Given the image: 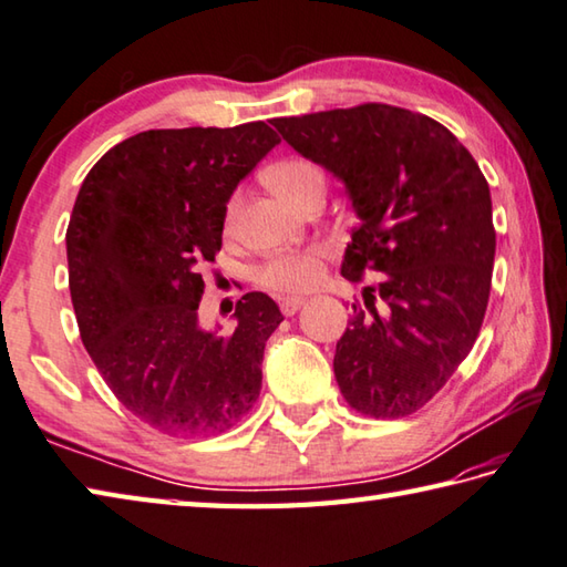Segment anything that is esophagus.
I'll return each instance as SVG.
<instances>
[{"mask_svg": "<svg viewBox=\"0 0 567 567\" xmlns=\"http://www.w3.org/2000/svg\"><path fill=\"white\" fill-rule=\"evenodd\" d=\"M302 305H305V297H282L280 299V309H282L285 317L297 315V309Z\"/></svg>", "mask_w": 567, "mask_h": 567, "instance_id": "1", "label": "esophagus"}]
</instances>
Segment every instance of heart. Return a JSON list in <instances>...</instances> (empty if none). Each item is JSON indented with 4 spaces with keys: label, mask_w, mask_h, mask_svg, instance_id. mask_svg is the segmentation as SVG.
I'll list each match as a JSON object with an SVG mask.
<instances>
[{
    "label": "heart",
    "mask_w": 567,
    "mask_h": 567,
    "mask_svg": "<svg viewBox=\"0 0 567 567\" xmlns=\"http://www.w3.org/2000/svg\"><path fill=\"white\" fill-rule=\"evenodd\" d=\"M268 182L285 202L295 204L297 196L312 184H324V174L309 159H285L268 169ZM240 198L233 196L226 206V230L236 228ZM324 248H307L299 252L277 255L258 272V280L277 292H307L324 275Z\"/></svg>",
    "instance_id": "obj_1"
}]
</instances>
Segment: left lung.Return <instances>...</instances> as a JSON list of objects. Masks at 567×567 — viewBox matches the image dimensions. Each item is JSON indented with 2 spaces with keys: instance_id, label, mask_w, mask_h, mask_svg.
Segmentation results:
<instances>
[{
  "instance_id": "1",
  "label": "left lung",
  "mask_w": 567,
  "mask_h": 567,
  "mask_svg": "<svg viewBox=\"0 0 567 567\" xmlns=\"http://www.w3.org/2000/svg\"><path fill=\"white\" fill-rule=\"evenodd\" d=\"M272 125L347 188L361 224L341 275L383 272L337 341L334 375L351 408L405 417L423 408L480 334L496 233L480 164L447 127L403 107L365 103ZM373 292V290H369Z\"/></svg>"
}]
</instances>
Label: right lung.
<instances>
[{"instance_id":"right-lung-1","label":"right lung","mask_w":567,"mask_h":567,"mask_svg":"<svg viewBox=\"0 0 567 567\" xmlns=\"http://www.w3.org/2000/svg\"><path fill=\"white\" fill-rule=\"evenodd\" d=\"M280 137L265 122L147 130L103 154L78 192L65 252L85 351L110 391L166 435H214L258 401L265 341L285 319L243 295L233 329L198 321L202 265L226 204Z\"/></svg>"}]
</instances>
